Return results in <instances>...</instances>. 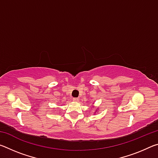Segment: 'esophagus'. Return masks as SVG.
Listing matches in <instances>:
<instances>
[{"label":"esophagus","mask_w":158,"mask_h":158,"mask_svg":"<svg viewBox=\"0 0 158 158\" xmlns=\"http://www.w3.org/2000/svg\"><path fill=\"white\" fill-rule=\"evenodd\" d=\"M73 100L74 102H77V101H79V98H73Z\"/></svg>","instance_id":"esophagus-1"}]
</instances>
